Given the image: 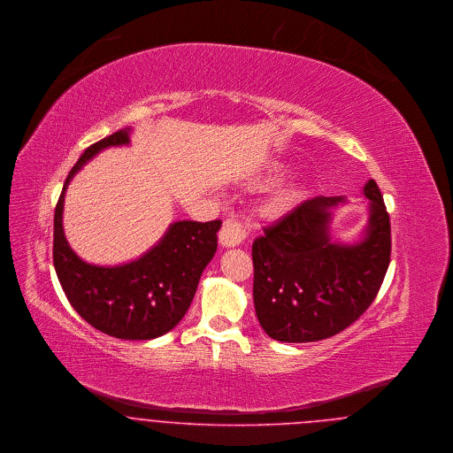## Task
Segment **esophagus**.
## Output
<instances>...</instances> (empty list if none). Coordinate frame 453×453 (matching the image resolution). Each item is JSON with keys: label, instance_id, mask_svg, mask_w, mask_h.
<instances>
[{"label": "esophagus", "instance_id": "34e87169", "mask_svg": "<svg viewBox=\"0 0 453 453\" xmlns=\"http://www.w3.org/2000/svg\"><path fill=\"white\" fill-rule=\"evenodd\" d=\"M246 240V229L236 219H227L224 220L220 231H219V241L226 248H234L240 246L242 241Z\"/></svg>", "mask_w": 453, "mask_h": 453}]
</instances>
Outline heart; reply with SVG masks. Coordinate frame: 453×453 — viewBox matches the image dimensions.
Returning a JSON list of instances; mask_svg holds the SVG:
<instances>
[{
  "label": "heart",
  "mask_w": 453,
  "mask_h": 453,
  "mask_svg": "<svg viewBox=\"0 0 453 453\" xmlns=\"http://www.w3.org/2000/svg\"><path fill=\"white\" fill-rule=\"evenodd\" d=\"M280 171H282L280 167H275V169H273V174H280ZM289 200H293V195H291V193H286V195L280 198L282 203H288Z\"/></svg>",
  "instance_id": "obj_1"
}]
</instances>
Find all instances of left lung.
Instances as JSON below:
<instances>
[{"instance_id":"1","label":"left lung","mask_w":453,"mask_h":453,"mask_svg":"<svg viewBox=\"0 0 453 453\" xmlns=\"http://www.w3.org/2000/svg\"><path fill=\"white\" fill-rule=\"evenodd\" d=\"M370 219L363 240L334 242L332 209L344 196L304 200L253 241L255 311L266 335L315 342L342 332L374 301L390 264V217L380 188L365 187Z\"/></svg>"}]
</instances>
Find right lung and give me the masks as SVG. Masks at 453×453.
Returning a JSON list of instances; mask_svg holds the SVG:
<instances>
[{
	"label": "right lung",
	"mask_w": 453,
	"mask_h": 453,
	"mask_svg": "<svg viewBox=\"0 0 453 453\" xmlns=\"http://www.w3.org/2000/svg\"><path fill=\"white\" fill-rule=\"evenodd\" d=\"M130 143V128L90 145L72 167L54 209L53 262L70 304L87 323L123 341H150L173 330L193 301L217 251L220 220H178L138 260L116 266L83 262L63 233L65 191L85 162L107 147Z\"/></svg>",
	"instance_id": "1"
}]
</instances>
